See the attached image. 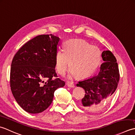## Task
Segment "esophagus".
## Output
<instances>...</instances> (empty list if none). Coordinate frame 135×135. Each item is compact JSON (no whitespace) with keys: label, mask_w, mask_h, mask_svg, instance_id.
<instances>
[{"label":"esophagus","mask_w":135,"mask_h":135,"mask_svg":"<svg viewBox=\"0 0 135 135\" xmlns=\"http://www.w3.org/2000/svg\"><path fill=\"white\" fill-rule=\"evenodd\" d=\"M67 86H68L69 87H70V88H74V87H75V84L73 83H70V82H69V83H67Z\"/></svg>","instance_id":"34e87169"}]
</instances>
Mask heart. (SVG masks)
<instances>
[{
    "instance_id": "1",
    "label": "heart",
    "mask_w": 135,
    "mask_h": 135,
    "mask_svg": "<svg viewBox=\"0 0 135 135\" xmlns=\"http://www.w3.org/2000/svg\"><path fill=\"white\" fill-rule=\"evenodd\" d=\"M64 51L55 54V68L57 73L64 76L70 62L71 77L84 78L91 75L100 65L101 54L99 48L84 40H70L64 44Z\"/></svg>"
}]
</instances>
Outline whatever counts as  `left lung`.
<instances>
[{
    "mask_svg": "<svg viewBox=\"0 0 135 135\" xmlns=\"http://www.w3.org/2000/svg\"><path fill=\"white\" fill-rule=\"evenodd\" d=\"M104 61L101 65L98 75L83 80L77 84L85 90L81 104L85 109L97 111L111 99L118 87L119 72L117 59L109 51H104L102 55Z\"/></svg>",
    "mask_w": 135,
    "mask_h": 135,
    "instance_id": "8db88e82",
    "label": "left lung"
}]
</instances>
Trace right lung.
Segmentation results:
<instances>
[{
  "instance_id": "right-lung-1",
  "label": "right lung",
  "mask_w": 135,
  "mask_h": 135,
  "mask_svg": "<svg viewBox=\"0 0 135 135\" xmlns=\"http://www.w3.org/2000/svg\"><path fill=\"white\" fill-rule=\"evenodd\" d=\"M59 41L52 34L38 35L22 46L13 57L11 90L18 105L28 113L45 111L53 101L55 91L65 85L57 78L55 69Z\"/></svg>"
}]
</instances>
